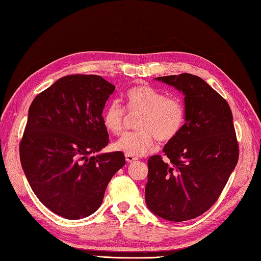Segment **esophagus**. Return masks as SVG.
Segmentation results:
<instances>
[{
    "label": "esophagus",
    "mask_w": 261,
    "mask_h": 261,
    "mask_svg": "<svg viewBox=\"0 0 261 261\" xmlns=\"http://www.w3.org/2000/svg\"><path fill=\"white\" fill-rule=\"evenodd\" d=\"M125 160L127 163H134L136 160H138V158L135 156H131V154H125Z\"/></svg>",
    "instance_id": "34e87169"
}]
</instances>
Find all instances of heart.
Listing matches in <instances>:
<instances>
[{
	"instance_id": "b5f03b06",
	"label": "heart",
	"mask_w": 261,
	"mask_h": 261,
	"mask_svg": "<svg viewBox=\"0 0 261 261\" xmlns=\"http://www.w3.org/2000/svg\"><path fill=\"white\" fill-rule=\"evenodd\" d=\"M126 111L139 112L136 120L138 130L127 132L114 142L115 150L131 156H143L151 151L154 141L167 142L180 134L186 120L181 99L150 85L141 84L125 93ZM125 111L118 102L110 103L102 113V123L109 134L118 136L124 127Z\"/></svg>"
}]
</instances>
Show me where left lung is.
I'll return each mask as SVG.
<instances>
[{
    "label": "left lung",
    "mask_w": 261,
    "mask_h": 261,
    "mask_svg": "<svg viewBox=\"0 0 261 261\" xmlns=\"http://www.w3.org/2000/svg\"><path fill=\"white\" fill-rule=\"evenodd\" d=\"M184 93L186 120L180 134L148 159L146 203L173 222L195 219L218 201L239 159L228 102L201 77H157Z\"/></svg>",
    "instance_id": "obj_1"
}]
</instances>
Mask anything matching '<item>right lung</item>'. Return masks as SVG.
<instances>
[{"label":"right lung","mask_w":261,"mask_h":261,"mask_svg":"<svg viewBox=\"0 0 261 261\" xmlns=\"http://www.w3.org/2000/svg\"><path fill=\"white\" fill-rule=\"evenodd\" d=\"M115 86L97 75H68L33 99L20 141L28 181L46 207L69 220L86 218L102 204L123 152L94 153L109 143L102 123Z\"/></svg>","instance_id":"add662e5"}]
</instances>
